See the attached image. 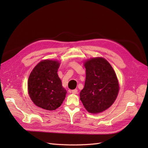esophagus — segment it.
Returning a JSON list of instances; mask_svg holds the SVG:
<instances>
[{
	"label": "esophagus",
	"instance_id": "1",
	"mask_svg": "<svg viewBox=\"0 0 148 148\" xmlns=\"http://www.w3.org/2000/svg\"><path fill=\"white\" fill-rule=\"evenodd\" d=\"M71 93L72 94H74V95H76V94H77L78 93V90L77 89H73V90H71Z\"/></svg>",
	"mask_w": 148,
	"mask_h": 148
}]
</instances>
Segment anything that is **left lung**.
I'll list each match as a JSON object with an SVG mask.
<instances>
[{"instance_id": "8db88e82", "label": "left lung", "mask_w": 148, "mask_h": 148, "mask_svg": "<svg viewBox=\"0 0 148 148\" xmlns=\"http://www.w3.org/2000/svg\"><path fill=\"white\" fill-rule=\"evenodd\" d=\"M86 80L80 92V100L89 113L97 114L113 104L117 97L119 84L110 64L102 57L84 62Z\"/></svg>"}]
</instances>
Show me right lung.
Returning <instances> with one entry per match:
<instances>
[{
	"label": "right lung",
	"instance_id": "add662e5",
	"mask_svg": "<svg viewBox=\"0 0 148 148\" xmlns=\"http://www.w3.org/2000/svg\"><path fill=\"white\" fill-rule=\"evenodd\" d=\"M58 61L44 60L31 71L28 81V94L35 105L48 110H54L64 101L66 91L57 75Z\"/></svg>",
	"mask_w": 148,
	"mask_h": 148
}]
</instances>
